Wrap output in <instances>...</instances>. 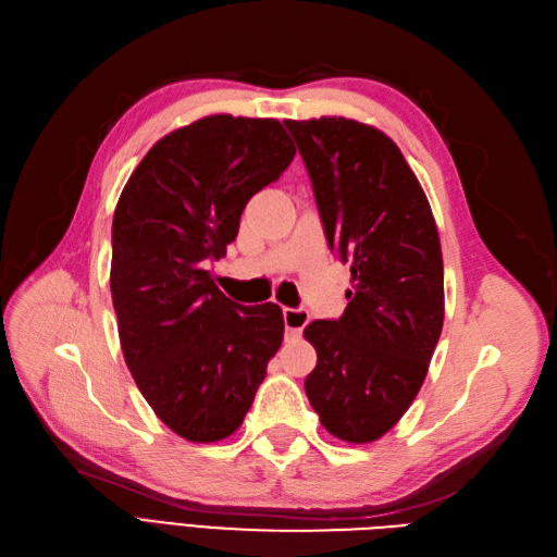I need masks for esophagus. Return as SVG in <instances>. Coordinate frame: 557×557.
Masks as SVG:
<instances>
[{"mask_svg": "<svg viewBox=\"0 0 557 557\" xmlns=\"http://www.w3.org/2000/svg\"><path fill=\"white\" fill-rule=\"evenodd\" d=\"M283 323H285V332H288L290 336H297L309 323V311L307 309H283Z\"/></svg>", "mask_w": 557, "mask_h": 557, "instance_id": "esophagus-1", "label": "esophagus"}]
</instances>
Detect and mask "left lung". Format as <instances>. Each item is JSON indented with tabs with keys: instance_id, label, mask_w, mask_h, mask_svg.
<instances>
[{
	"instance_id": "obj_1",
	"label": "left lung",
	"mask_w": 557,
	"mask_h": 557,
	"mask_svg": "<svg viewBox=\"0 0 557 557\" xmlns=\"http://www.w3.org/2000/svg\"><path fill=\"white\" fill-rule=\"evenodd\" d=\"M297 141L332 250L350 262L348 307L313 320L305 387L323 428L369 444L425 381L444 325V260L430 201L391 137L350 117L283 121Z\"/></svg>"
}]
</instances>
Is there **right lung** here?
I'll return each instance as SVG.
<instances>
[{
  "label": "right lung",
  "mask_w": 557,
  "mask_h": 557,
  "mask_svg": "<svg viewBox=\"0 0 557 557\" xmlns=\"http://www.w3.org/2000/svg\"><path fill=\"white\" fill-rule=\"evenodd\" d=\"M293 158L274 117L207 115L150 148L117 199L111 299L123 356L150 409L188 442L239 430L281 348V309L234 305L207 267Z\"/></svg>",
  "instance_id": "right-lung-1"
}]
</instances>
